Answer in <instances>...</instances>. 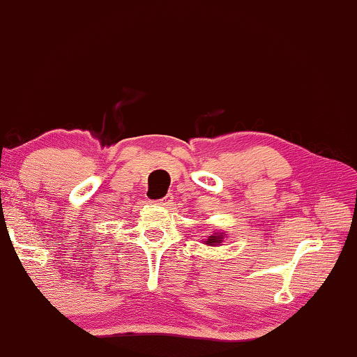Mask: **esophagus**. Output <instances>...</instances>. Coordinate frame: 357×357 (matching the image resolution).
<instances>
[{"label":"esophagus","mask_w":357,"mask_h":357,"mask_svg":"<svg viewBox=\"0 0 357 357\" xmlns=\"http://www.w3.org/2000/svg\"><path fill=\"white\" fill-rule=\"evenodd\" d=\"M171 201H173V196H171V194H168V196H165L163 199L155 201V202H158V204H160V206H169Z\"/></svg>","instance_id":"esophagus-1"}]
</instances>
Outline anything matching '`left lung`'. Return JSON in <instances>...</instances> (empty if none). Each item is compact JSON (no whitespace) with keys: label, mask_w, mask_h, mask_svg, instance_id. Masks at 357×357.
<instances>
[{"label":"left lung","mask_w":357,"mask_h":357,"mask_svg":"<svg viewBox=\"0 0 357 357\" xmlns=\"http://www.w3.org/2000/svg\"><path fill=\"white\" fill-rule=\"evenodd\" d=\"M222 238H224V232H214L212 234V236H209V238H207V241H204L207 245H220V242H222Z\"/></svg>","instance_id":"8db88e82"}]
</instances>
